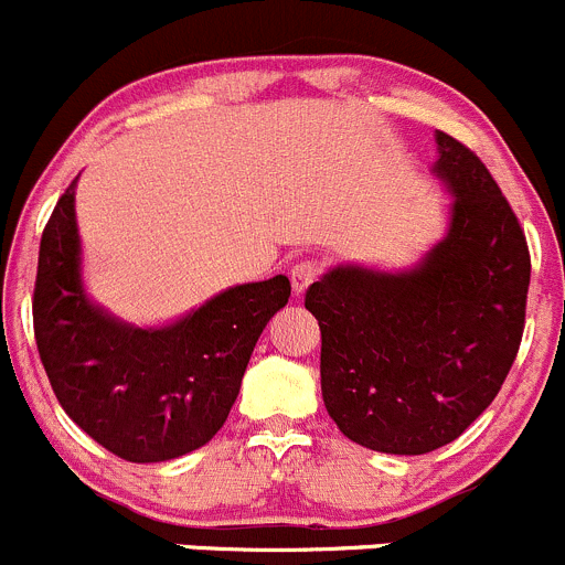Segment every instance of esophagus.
<instances>
[{
    "mask_svg": "<svg viewBox=\"0 0 565 565\" xmlns=\"http://www.w3.org/2000/svg\"><path fill=\"white\" fill-rule=\"evenodd\" d=\"M320 276V265L317 262H298V265H292V270H289V281H292V292L295 295H303L306 289H309V284L315 281V278Z\"/></svg>",
    "mask_w": 565,
    "mask_h": 565,
    "instance_id": "34e87169",
    "label": "esophagus"
}]
</instances>
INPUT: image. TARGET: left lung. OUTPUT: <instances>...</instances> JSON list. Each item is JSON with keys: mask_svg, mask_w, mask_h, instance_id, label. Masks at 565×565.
<instances>
[{"mask_svg": "<svg viewBox=\"0 0 565 565\" xmlns=\"http://www.w3.org/2000/svg\"><path fill=\"white\" fill-rule=\"evenodd\" d=\"M447 234L405 270L337 265L309 287L322 399L350 441L422 456L456 441L500 392L524 331L530 250L489 168L436 131Z\"/></svg>", "mask_w": 565, "mask_h": 565, "instance_id": "left-lung-1", "label": "left lung"}]
</instances>
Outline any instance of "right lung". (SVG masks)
I'll use <instances>...</instances> for the list:
<instances>
[{
	"mask_svg": "<svg viewBox=\"0 0 565 565\" xmlns=\"http://www.w3.org/2000/svg\"><path fill=\"white\" fill-rule=\"evenodd\" d=\"M76 179L38 254L32 320L43 370L65 414L124 461L188 456L223 428L256 339L287 306L289 278L228 287L168 326L118 320L82 284Z\"/></svg>",
	"mask_w": 565,
	"mask_h": 565,
	"instance_id": "obj_1",
	"label": "right lung"
}]
</instances>
